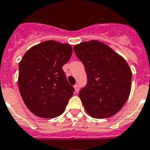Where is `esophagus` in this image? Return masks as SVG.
I'll list each match as a JSON object with an SVG mask.
<instances>
[{"label": "esophagus", "instance_id": "1", "mask_svg": "<svg viewBox=\"0 0 150 150\" xmlns=\"http://www.w3.org/2000/svg\"><path fill=\"white\" fill-rule=\"evenodd\" d=\"M74 88H75V90L76 93H78V92L79 91V86L78 84L75 85V86H74Z\"/></svg>", "mask_w": 150, "mask_h": 150}]
</instances>
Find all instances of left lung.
Returning a JSON list of instances; mask_svg holds the SVG:
<instances>
[{
	"label": "left lung",
	"instance_id": "left-lung-1",
	"mask_svg": "<svg viewBox=\"0 0 150 150\" xmlns=\"http://www.w3.org/2000/svg\"><path fill=\"white\" fill-rule=\"evenodd\" d=\"M74 51L86 72L87 83L79 93L86 112L94 118L113 116L130 94L132 71L128 64L111 48L97 40L75 45Z\"/></svg>",
	"mask_w": 150,
	"mask_h": 150
}]
</instances>
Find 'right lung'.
<instances>
[{"mask_svg": "<svg viewBox=\"0 0 150 150\" xmlns=\"http://www.w3.org/2000/svg\"><path fill=\"white\" fill-rule=\"evenodd\" d=\"M72 54L69 44L48 40L34 46L18 64V89L25 104L36 116L54 118L65 109L75 89L62 69Z\"/></svg>", "mask_w": 150, "mask_h": 150, "instance_id": "right-lung-1", "label": "right lung"}]
</instances>
